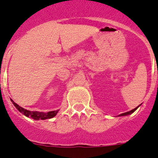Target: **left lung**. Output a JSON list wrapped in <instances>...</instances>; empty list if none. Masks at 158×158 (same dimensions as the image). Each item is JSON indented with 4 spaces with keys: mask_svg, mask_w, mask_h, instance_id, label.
I'll list each match as a JSON object with an SVG mask.
<instances>
[{
    "mask_svg": "<svg viewBox=\"0 0 158 158\" xmlns=\"http://www.w3.org/2000/svg\"><path fill=\"white\" fill-rule=\"evenodd\" d=\"M141 104H139V106H138V107H136V108H134V109H133V110H130V111H128V112H126V113H122V114H119L118 115V116H127V115H130V114H132L134 112V111L135 110H136V109H137L138 107H139V106H140Z\"/></svg>",
    "mask_w": 158,
    "mask_h": 158,
    "instance_id": "left-lung-1",
    "label": "left lung"
}]
</instances>
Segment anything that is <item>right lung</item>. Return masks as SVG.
Segmentation results:
<instances>
[{
    "label": "right lung",
    "mask_w": 158,
    "mask_h": 158,
    "mask_svg": "<svg viewBox=\"0 0 158 158\" xmlns=\"http://www.w3.org/2000/svg\"><path fill=\"white\" fill-rule=\"evenodd\" d=\"M11 102H12V104H14L15 107L17 108L18 110L19 111L20 113H22L23 115L27 116V117H30L32 118L34 120H45L46 118H51L56 116L57 114L58 111L59 110H54V111H50V112H39V111H30L24 109L22 107H20L19 105H18L15 102H14L11 99Z\"/></svg>",
    "instance_id": "1"
}]
</instances>
